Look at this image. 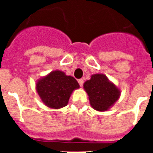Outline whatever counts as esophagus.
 Here are the masks:
<instances>
[{"mask_svg":"<svg viewBox=\"0 0 153 153\" xmlns=\"http://www.w3.org/2000/svg\"><path fill=\"white\" fill-rule=\"evenodd\" d=\"M79 85H80V86H82V85H83V79H79Z\"/></svg>","mask_w":153,"mask_h":153,"instance_id":"esophagus-1","label":"esophagus"}]
</instances>
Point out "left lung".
Listing matches in <instances>:
<instances>
[{
    "label": "left lung",
    "instance_id": "left-lung-1",
    "mask_svg": "<svg viewBox=\"0 0 153 153\" xmlns=\"http://www.w3.org/2000/svg\"><path fill=\"white\" fill-rule=\"evenodd\" d=\"M91 105L97 111H106L121 96V91L105 74H92L83 84Z\"/></svg>",
    "mask_w": 153,
    "mask_h": 153
}]
</instances>
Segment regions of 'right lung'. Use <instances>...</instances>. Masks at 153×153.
<instances>
[{
  "instance_id": "obj_1",
  "label": "right lung",
  "mask_w": 153,
  "mask_h": 153,
  "mask_svg": "<svg viewBox=\"0 0 153 153\" xmlns=\"http://www.w3.org/2000/svg\"><path fill=\"white\" fill-rule=\"evenodd\" d=\"M80 87L74 77L55 70L38 79L37 94L42 102L51 109H61L68 104L73 91Z\"/></svg>"
}]
</instances>
